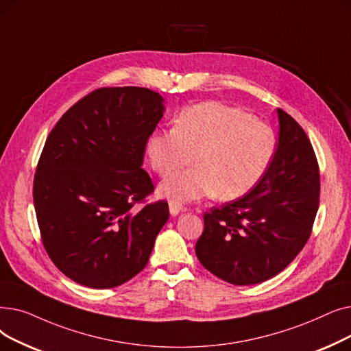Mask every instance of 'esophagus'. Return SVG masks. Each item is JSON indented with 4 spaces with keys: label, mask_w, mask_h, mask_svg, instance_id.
Segmentation results:
<instances>
[{
    "label": "esophagus",
    "mask_w": 351,
    "mask_h": 351,
    "mask_svg": "<svg viewBox=\"0 0 351 351\" xmlns=\"http://www.w3.org/2000/svg\"><path fill=\"white\" fill-rule=\"evenodd\" d=\"M181 210H184L182 204H180L177 202H170V213H171V215H177Z\"/></svg>",
    "instance_id": "34e87169"
}]
</instances>
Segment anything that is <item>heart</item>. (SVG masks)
Returning <instances> with one entry per match:
<instances>
[{"mask_svg": "<svg viewBox=\"0 0 351 351\" xmlns=\"http://www.w3.org/2000/svg\"><path fill=\"white\" fill-rule=\"evenodd\" d=\"M276 149L277 137L269 124L214 101L184 108L173 130H157L147 141L149 162L162 178L193 161V169L164 181L160 189L181 202L214 194L220 199L245 195L269 170Z\"/></svg>", "mask_w": 351, "mask_h": 351, "instance_id": "obj_1", "label": "heart"}]
</instances>
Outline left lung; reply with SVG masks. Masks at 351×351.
Listing matches in <instances>:
<instances>
[{"mask_svg":"<svg viewBox=\"0 0 351 351\" xmlns=\"http://www.w3.org/2000/svg\"><path fill=\"white\" fill-rule=\"evenodd\" d=\"M277 112L278 144L269 170L241 198L204 213L195 244L199 263L230 285H257L285 270L308 241L319 210L313 145L290 114Z\"/></svg>","mask_w":351,"mask_h":351,"instance_id":"8db88e82","label":"left lung"}]
</instances>
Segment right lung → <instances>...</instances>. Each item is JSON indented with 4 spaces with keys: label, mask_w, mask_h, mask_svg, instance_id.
Returning a JSON list of instances; mask_svg holds the SVG:
<instances>
[{
    "label": "right lung",
    "mask_w": 351,
    "mask_h": 351,
    "mask_svg": "<svg viewBox=\"0 0 351 351\" xmlns=\"http://www.w3.org/2000/svg\"><path fill=\"white\" fill-rule=\"evenodd\" d=\"M162 111L149 88H97L47 137L32 186L41 241L81 286L111 289L137 276L169 220V203H147L154 184L141 169Z\"/></svg>",
    "instance_id": "obj_1"
}]
</instances>
